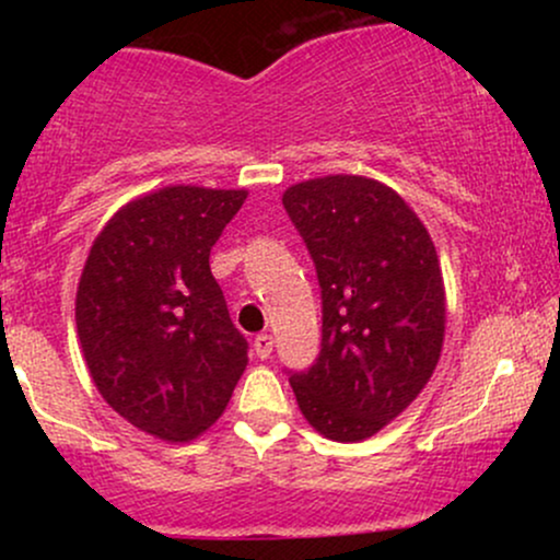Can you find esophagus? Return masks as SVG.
<instances>
[{
    "instance_id": "34e87169",
    "label": "esophagus",
    "mask_w": 560,
    "mask_h": 560,
    "mask_svg": "<svg viewBox=\"0 0 560 560\" xmlns=\"http://www.w3.org/2000/svg\"><path fill=\"white\" fill-rule=\"evenodd\" d=\"M253 347H255V352H258V358L266 361V358H271V352H273V337L271 334H258Z\"/></svg>"
}]
</instances>
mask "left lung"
Wrapping results in <instances>:
<instances>
[{"label":"left lung","mask_w":560,"mask_h":560,"mask_svg":"<svg viewBox=\"0 0 560 560\" xmlns=\"http://www.w3.org/2000/svg\"><path fill=\"white\" fill-rule=\"evenodd\" d=\"M284 210L320 287V352L287 371L307 421L337 442L376 434L440 361L445 287L432 236L405 199L363 176L289 186Z\"/></svg>","instance_id":"1"}]
</instances>
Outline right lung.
I'll return each mask as SVG.
<instances>
[{
	"label": "right lung",
	"mask_w": 560,
	"mask_h": 560,
	"mask_svg": "<svg viewBox=\"0 0 560 560\" xmlns=\"http://www.w3.org/2000/svg\"><path fill=\"white\" fill-rule=\"evenodd\" d=\"M247 191L165 186L133 199L96 236L75 326L96 389L141 432L189 442L226 410L247 365L210 273V249Z\"/></svg>",
	"instance_id": "obj_1"
}]
</instances>
